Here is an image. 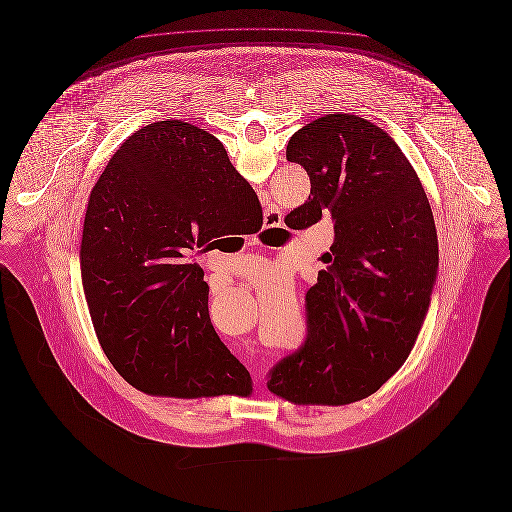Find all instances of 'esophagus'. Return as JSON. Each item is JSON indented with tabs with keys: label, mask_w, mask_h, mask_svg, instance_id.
I'll return each instance as SVG.
<instances>
[{
	"label": "esophagus",
	"mask_w": 512,
	"mask_h": 512,
	"mask_svg": "<svg viewBox=\"0 0 512 512\" xmlns=\"http://www.w3.org/2000/svg\"><path fill=\"white\" fill-rule=\"evenodd\" d=\"M266 223H268L266 231H271V233H281L283 231V227H281L283 219H281V214L277 210H268L266 212Z\"/></svg>",
	"instance_id": "obj_1"
}]
</instances>
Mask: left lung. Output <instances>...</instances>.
<instances>
[{"mask_svg": "<svg viewBox=\"0 0 512 512\" xmlns=\"http://www.w3.org/2000/svg\"><path fill=\"white\" fill-rule=\"evenodd\" d=\"M287 160L310 177L296 225L331 217L333 244L304 296L306 337L269 370V391L293 403H354L403 366L424 322L437 271L430 202L395 140L356 115L308 123Z\"/></svg>", "mask_w": 512, "mask_h": 512, "instance_id": "obj_1", "label": "left lung"}]
</instances>
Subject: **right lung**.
<instances>
[{"instance_id": "obj_1", "label": "right lung", "mask_w": 512, "mask_h": 512, "mask_svg": "<svg viewBox=\"0 0 512 512\" xmlns=\"http://www.w3.org/2000/svg\"><path fill=\"white\" fill-rule=\"evenodd\" d=\"M260 227L258 196L216 136L173 119L123 142L92 189L81 243L84 295L119 376L150 395H250L210 320L204 271L185 256Z\"/></svg>"}]
</instances>
